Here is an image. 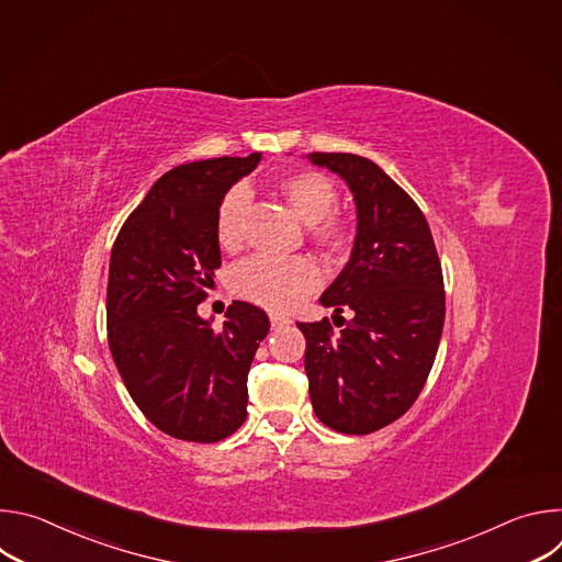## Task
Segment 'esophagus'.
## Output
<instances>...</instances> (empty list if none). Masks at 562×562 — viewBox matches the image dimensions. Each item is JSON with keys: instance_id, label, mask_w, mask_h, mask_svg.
<instances>
[{"instance_id": "esophagus-1", "label": "esophagus", "mask_w": 562, "mask_h": 562, "mask_svg": "<svg viewBox=\"0 0 562 562\" xmlns=\"http://www.w3.org/2000/svg\"><path fill=\"white\" fill-rule=\"evenodd\" d=\"M269 319H271V327H273V329H282V327H289V325H291V317H286V315H282V313H271Z\"/></svg>"}]
</instances>
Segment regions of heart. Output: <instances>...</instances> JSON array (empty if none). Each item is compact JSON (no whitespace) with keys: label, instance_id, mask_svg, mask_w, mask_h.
<instances>
[{"label":"heart","instance_id":"1","mask_svg":"<svg viewBox=\"0 0 562 562\" xmlns=\"http://www.w3.org/2000/svg\"><path fill=\"white\" fill-rule=\"evenodd\" d=\"M280 191L291 211L308 226L325 245H342L345 228L331 217L338 204L336 184L315 171H300L282 178ZM249 204V191L233 187L215 217V235L224 251H233L243 243V215ZM319 284L317 267L306 258H251L233 271V291L265 308L282 311L297 304Z\"/></svg>","mask_w":562,"mask_h":562}]
</instances>
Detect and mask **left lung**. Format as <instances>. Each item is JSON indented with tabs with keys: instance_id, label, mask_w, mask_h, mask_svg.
<instances>
[{
	"instance_id": "left-lung-1",
	"label": "left lung",
	"mask_w": 562,
	"mask_h": 562,
	"mask_svg": "<svg viewBox=\"0 0 562 562\" xmlns=\"http://www.w3.org/2000/svg\"><path fill=\"white\" fill-rule=\"evenodd\" d=\"M356 202L347 267L319 295L329 319L297 323L304 371L319 423L340 434H371L403 416L423 391L445 325V284L429 224L418 204L375 162L353 153H308Z\"/></svg>"
}]
</instances>
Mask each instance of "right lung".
Instances as JSON below:
<instances>
[{
  "instance_id": "1",
  "label": "right lung",
  "mask_w": 562,
  "mask_h": 562,
  "mask_svg": "<svg viewBox=\"0 0 562 562\" xmlns=\"http://www.w3.org/2000/svg\"><path fill=\"white\" fill-rule=\"evenodd\" d=\"M260 159L251 153L171 169L128 215L111 251L113 360L139 412L178 440L217 442L247 418V378L269 317L235 300L213 329L198 304L222 265L217 209Z\"/></svg>"
}]
</instances>
